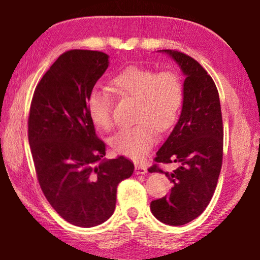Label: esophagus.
<instances>
[{"mask_svg": "<svg viewBox=\"0 0 260 260\" xmlns=\"http://www.w3.org/2000/svg\"><path fill=\"white\" fill-rule=\"evenodd\" d=\"M135 174H146L148 171H147V167L143 166V165H135Z\"/></svg>", "mask_w": 260, "mask_h": 260, "instance_id": "34e87169", "label": "esophagus"}]
</instances>
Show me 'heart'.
<instances>
[{
    "label": "heart",
    "mask_w": 260,
    "mask_h": 260,
    "mask_svg": "<svg viewBox=\"0 0 260 260\" xmlns=\"http://www.w3.org/2000/svg\"><path fill=\"white\" fill-rule=\"evenodd\" d=\"M112 93L120 99L138 100L135 120L139 122L113 136L111 147L118 155L141 159L152 148L157 129L166 132L177 122L184 102V87L179 74L142 65H131L110 80ZM90 121L101 129L112 126L111 102L107 93L93 90L87 99Z\"/></svg>",
    "instance_id": "heart-1"
}]
</instances>
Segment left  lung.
<instances>
[{"instance_id": "1", "label": "left lung", "mask_w": 260, "mask_h": 260, "mask_svg": "<svg viewBox=\"0 0 260 260\" xmlns=\"http://www.w3.org/2000/svg\"><path fill=\"white\" fill-rule=\"evenodd\" d=\"M177 61L184 79V102L177 125L158 150L150 173H165L173 187L170 195L152 201L159 221L182 226L199 217L212 199L222 165L223 127L218 89L204 68L181 51L165 49ZM159 162H180L172 174Z\"/></svg>"}]
</instances>
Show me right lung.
I'll return each instance as SVG.
<instances>
[{"label": "right lung", "mask_w": 260, "mask_h": 260, "mask_svg": "<svg viewBox=\"0 0 260 260\" xmlns=\"http://www.w3.org/2000/svg\"><path fill=\"white\" fill-rule=\"evenodd\" d=\"M109 67L102 51L61 54L35 88L28 142L38 181L61 218L79 227L107 221L116 209L117 187L133 174L124 156L105 160V144L87 113V99Z\"/></svg>", "instance_id": "right-lung-1"}]
</instances>
